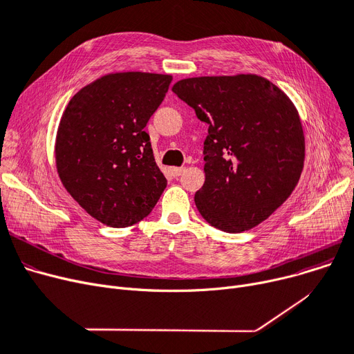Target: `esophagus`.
<instances>
[{
	"instance_id": "34e87169",
	"label": "esophagus",
	"mask_w": 354,
	"mask_h": 354,
	"mask_svg": "<svg viewBox=\"0 0 354 354\" xmlns=\"http://www.w3.org/2000/svg\"><path fill=\"white\" fill-rule=\"evenodd\" d=\"M183 172H185V167H182V166L180 167H176V166L171 167V174H172L174 178H179Z\"/></svg>"
}]
</instances>
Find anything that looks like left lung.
<instances>
[{
    "instance_id": "left-lung-1",
    "label": "left lung",
    "mask_w": 354,
    "mask_h": 354,
    "mask_svg": "<svg viewBox=\"0 0 354 354\" xmlns=\"http://www.w3.org/2000/svg\"><path fill=\"white\" fill-rule=\"evenodd\" d=\"M172 91L209 126L205 183L195 194L199 214L225 232L258 225L291 195L303 171L304 133L294 104L255 74L185 79Z\"/></svg>"
}]
</instances>
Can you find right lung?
<instances>
[{
  "label": "right lung",
  "mask_w": 354,
  "mask_h": 354,
  "mask_svg": "<svg viewBox=\"0 0 354 354\" xmlns=\"http://www.w3.org/2000/svg\"><path fill=\"white\" fill-rule=\"evenodd\" d=\"M171 82L167 74H107L64 110L55 139L59 176L79 205L109 227L138 224L166 188L145 126Z\"/></svg>",
  "instance_id": "add662e5"
}]
</instances>
